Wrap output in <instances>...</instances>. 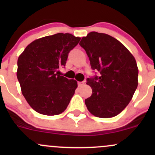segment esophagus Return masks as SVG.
<instances>
[{
  "label": "esophagus",
  "mask_w": 155,
  "mask_h": 155,
  "mask_svg": "<svg viewBox=\"0 0 155 155\" xmlns=\"http://www.w3.org/2000/svg\"><path fill=\"white\" fill-rule=\"evenodd\" d=\"M84 84V81H79L78 82V86L79 87H82Z\"/></svg>",
  "instance_id": "34e87169"
}]
</instances>
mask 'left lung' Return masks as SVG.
<instances>
[{"label":"left lung","instance_id":"1","mask_svg":"<svg viewBox=\"0 0 155 155\" xmlns=\"http://www.w3.org/2000/svg\"><path fill=\"white\" fill-rule=\"evenodd\" d=\"M80 46L86 51L93 70L100 76L87 79L92 95L85 99L88 111L100 118L121 113L132 99L138 84L136 59L121 42L106 33L91 32Z\"/></svg>","mask_w":155,"mask_h":155}]
</instances>
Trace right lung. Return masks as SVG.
Instances as JSON below:
<instances>
[{
  "label": "right lung",
  "mask_w": 155,
  "mask_h": 155,
  "mask_svg": "<svg viewBox=\"0 0 155 155\" xmlns=\"http://www.w3.org/2000/svg\"><path fill=\"white\" fill-rule=\"evenodd\" d=\"M80 39L70 33L48 35L28 44L19 56L17 76L22 93L31 107L41 114L63 113L75 93L77 81L57 72L65 66L69 51Z\"/></svg>",
  "instance_id": "obj_1"
}]
</instances>
